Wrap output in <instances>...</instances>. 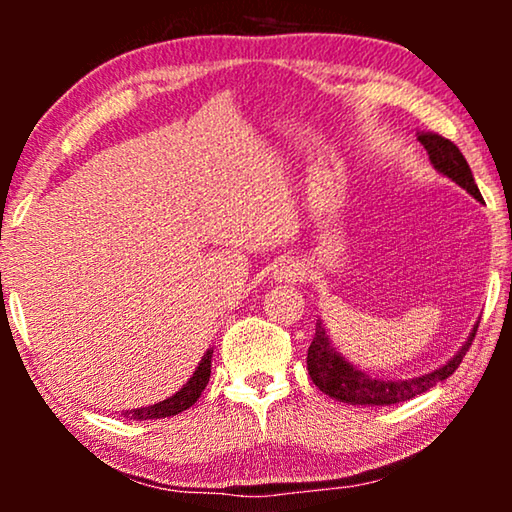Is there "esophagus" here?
<instances>
[{
  "label": "esophagus",
  "mask_w": 512,
  "mask_h": 512,
  "mask_svg": "<svg viewBox=\"0 0 512 512\" xmlns=\"http://www.w3.org/2000/svg\"><path fill=\"white\" fill-rule=\"evenodd\" d=\"M273 277L277 282H296L302 277V266L293 259H280L273 264Z\"/></svg>",
  "instance_id": "obj_1"
}]
</instances>
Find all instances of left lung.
Returning <instances> with one entry per match:
<instances>
[{
	"mask_svg": "<svg viewBox=\"0 0 512 512\" xmlns=\"http://www.w3.org/2000/svg\"><path fill=\"white\" fill-rule=\"evenodd\" d=\"M418 140L424 149H427L433 169L443 173L447 178H452L458 187H463L467 194H472L476 198V201H483L479 187L474 183L470 164H467L463 153L458 151V146L454 142H449L443 135L436 133H420ZM476 327H479V323L474 325L470 336H467V341L463 343V348L440 368L413 379H384L366 375V372L359 370L357 366H352L341 352H336L325 332L323 320L318 318L314 341H311L307 350V370L311 381H314L325 395L332 397V400L354 406H391L397 402L411 400V397L429 391V388L440 384V381H445L449 375H454V370L461 366L465 352L470 350Z\"/></svg>",
	"mask_w": 512,
	"mask_h": 512,
	"instance_id": "8db88e82",
	"label": "left lung"
}]
</instances>
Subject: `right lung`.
I'll return each instance as SVG.
<instances>
[{
	"label": "right lung",
	"mask_w": 512,
	"mask_h": 512,
	"mask_svg": "<svg viewBox=\"0 0 512 512\" xmlns=\"http://www.w3.org/2000/svg\"><path fill=\"white\" fill-rule=\"evenodd\" d=\"M212 348L203 354L201 363H198V368L194 370V375L189 377L187 384L180 388L176 395L167 397V400H162L158 404H151V406H142V409H131V411H124L121 415L128 420H160V418H171V415H178L187 411L189 406H192L201 393L205 391L207 381H210V372H212Z\"/></svg>",
	"instance_id": "1"
}]
</instances>
